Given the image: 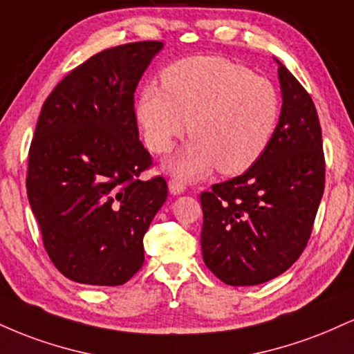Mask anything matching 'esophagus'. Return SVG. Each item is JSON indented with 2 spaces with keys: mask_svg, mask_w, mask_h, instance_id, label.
<instances>
[{
  "mask_svg": "<svg viewBox=\"0 0 354 354\" xmlns=\"http://www.w3.org/2000/svg\"><path fill=\"white\" fill-rule=\"evenodd\" d=\"M168 188L171 194H181V193H185L186 186L183 185V181H180V180H169Z\"/></svg>",
  "mask_w": 354,
  "mask_h": 354,
  "instance_id": "obj_1",
  "label": "esophagus"
}]
</instances>
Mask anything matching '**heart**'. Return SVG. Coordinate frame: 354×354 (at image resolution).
Here are the masks:
<instances>
[{
	"label": "heart",
	"instance_id": "heart-1",
	"mask_svg": "<svg viewBox=\"0 0 354 354\" xmlns=\"http://www.w3.org/2000/svg\"><path fill=\"white\" fill-rule=\"evenodd\" d=\"M146 84L136 104L145 143L165 154L188 129L193 138L166 161V169L193 180L216 168L221 174L250 169L273 140L281 113L274 84L223 56H191Z\"/></svg>",
	"mask_w": 354,
	"mask_h": 354
}]
</instances>
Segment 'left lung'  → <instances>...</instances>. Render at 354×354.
<instances>
[{"label": "left lung", "instance_id": "1", "mask_svg": "<svg viewBox=\"0 0 354 354\" xmlns=\"http://www.w3.org/2000/svg\"><path fill=\"white\" fill-rule=\"evenodd\" d=\"M281 115L270 146L241 176L201 193V251L223 283L254 286L306 248L324 191L321 126L311 96L278 59Z\"/></svg>", "mask_w": 354, "mask_h": 354}]
</instances>
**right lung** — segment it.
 I'll return each instance as SVG.
<instances>
[{"mask_svg":"<svg viewBox=\"0 0 354 354\" xmlns=\"http://www.w3.org/2000/svg\"><path fill=\"white\" fill-rule=\"evenodd\" d=\"M161 41L91 56L43 103L26 189L53 265L71 281L120 286L143 266V236L168 196L138 133L135 91Z\"/></svg>","mask_w":354,"mask_h":354,"instance_id":"obj_1","label":"right lung"}]
</instances>
